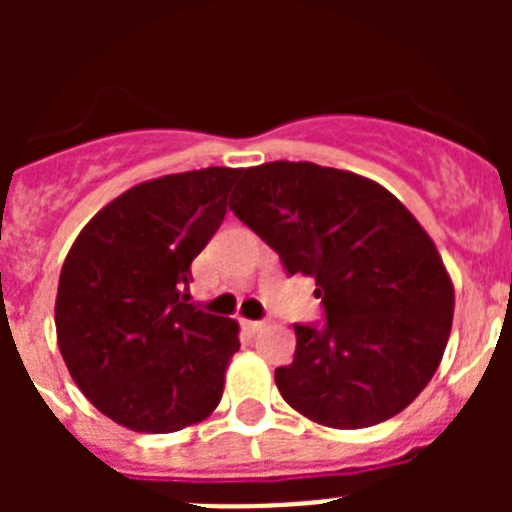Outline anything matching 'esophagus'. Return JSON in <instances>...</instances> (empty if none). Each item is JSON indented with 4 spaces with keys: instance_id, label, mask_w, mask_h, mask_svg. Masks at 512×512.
<instances>
[{
    "instance_id": "34e87169",
    "label": "esophagus",
    "mask_w": 512,
    "mask_h": 512,
    "mask_svg": "<svg viewBox=\"0 0 512 512\" xmlns=\"http://www.w3.org/2000/svg\"><path fill=\"white\" fill-rule=\"evenodd\" d=\"M243 325H246V330L251 333V336H256L261 328H264V320H243Z\"/></svg>"
}]
</instances>
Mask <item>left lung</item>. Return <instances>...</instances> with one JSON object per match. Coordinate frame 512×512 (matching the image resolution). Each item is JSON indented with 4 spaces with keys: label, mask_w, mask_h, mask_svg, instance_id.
<instances>
[{
    "label": "left lung",
    "mask_w": 512,
    "mask_h": 512,
    "mask_svg": "<svg viewBox=\"0 0 512 512\" xmlns=\"http://www.w3.org/2000/svg\"><path fill=\"white\" fill-rule=\"evenodd\" d=\"M230 210L315 279L325 325H295V361L274 372L287 405L328 428L405 410L449 343L454 284L436 243L382 184L310 161L243 171Z\"/></svg>",
    "instance_id": "left-lung-1"
}]
</instances>
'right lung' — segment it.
<instances>
[{"instance_id": "add662e5", "label": "right lung", "mask_w": 512, "mask_h": 512, "mask_svg": "<svg viewBox=\"0 0 512 512\" xmlns=\"http://www.w3.org/2000/svg\"><path fill=\"white\" fill-rule=\"evenodd\" d=\"M238 174L210 166L135 184L84 225L63 261L61 356L94 408L130 431H182L223 397L238 323L189 305L187 287Z\"/></svg>"}]
</instances>
